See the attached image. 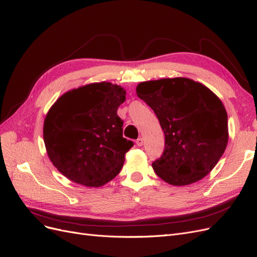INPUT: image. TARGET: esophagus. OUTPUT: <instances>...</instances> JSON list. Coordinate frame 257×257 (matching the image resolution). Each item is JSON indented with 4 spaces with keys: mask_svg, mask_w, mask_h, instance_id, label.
Returning <instances> with one entry per match:
<instances>
[{
    "mask_svg": "<svg viewBox=\"0 0 257 257\" xmlns=\"http://www.w3.org/2000/svg\"><path fill=\"white\" fill-rule=\"evenodd\" d=\"M136 143H137L138 146H142L144 144V139L143 138H139Z\"/></svg>",
    "mask_w": 257,
    "mask_h": 257,
    "instance_id": "1",
    "label": "esophagus"
}]
</instances>
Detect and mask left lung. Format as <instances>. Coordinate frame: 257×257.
Wrapping results in <instances>:
<instances>
[{"mask_svg": "<svg viewBox=\"0 0 257 257\" xmlns=\"http://www.w3.org/2000/svg\"><path fill=\"white\" fill-rule=\"evenodd\" d=\"M137 94L151 106L165 133L163 156L152 165L158 177L185 186L208 175L228 142L227 112L216 94L186 77L140 83Z\"/></svg>", "mask_w": 257, "mask_h": 257, "instance_id": "8db88e82", "label": "left lung"}]
</instances>
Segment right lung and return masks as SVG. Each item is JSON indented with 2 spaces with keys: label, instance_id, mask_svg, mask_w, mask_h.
Instances as JSON below:
<instances>
[{
  "label": "right lung",
  "instance_id": "add662e5",
  "mask_svg": "<svg viewBox=\"0 0 257 257\" xmlns=\"http://www.w3.org/2000/svg\"><path fill=\"white\" fill-rule=\"evenodd\" d=\"M126 90L109 82L64 92L45 116L43 138L57 170L86 187H100L119 173L134 142L122 138L117 115Z\"/></svg>",
  "mask_w": 257,
  "mask_h": 257
}]
</instances>
